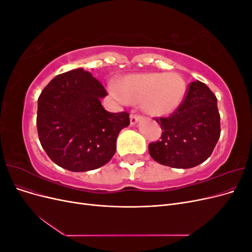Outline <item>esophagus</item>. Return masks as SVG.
<instances>
[{
    "label": "esophagus",
    "instance_id": "esophagus-1",
    "mask_svg": "<svg viewBox=\"0 0 252 252\" xmlns=\"http://www.w3.org/2000/svg\"><path fill=\"white\" fill-rule=\"evenodd\" d=\"M140 120H142V117H141V116H139V114L132 113L131 116H130V124H131V125H135Z\"/></svg>",
    "mask_w": 252,
    "mask_h": 252
}]
</instances>
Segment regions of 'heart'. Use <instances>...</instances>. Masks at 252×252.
Instances as JSON below:
<instances>
[{
    "instance_id": "obj_1",
    "label": "heart",
    "mask_w": 252,
    "mask_h": 252,
    "mask_svg": "<svg viewBox=\"0 0 252 252\" xmlns=\"http://www.w3.org/2000/svg\"><path fill=\"white\" fill-rule=\"evenodd\" d=\"M112 94L132 103H141L151 116H166L178 109L186 94V83L178 72H143L127 74Z\"/></svg>"
}]
</instances>
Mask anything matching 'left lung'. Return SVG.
Returning <instances> with one entry per match:
<instances>
[{"label": "left lung", "mask_w": 252, "mask_h": 252, "mask_svg": "<svg viewBox=\"0 0 252 252\" xmlns=\"http://www.w3.org/2000/svg\"><path fill=\"white\" fill-rule=\"evenodd\" d=\"M218 100L206 84H190L187 94L169 117L156 118L161 141L149 144L150 157L172 168H192L205 162L220 139Z\"/></svg>", "instance_id": "obj_1"}]
</instances>
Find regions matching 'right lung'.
<instances>
[{
	"mask_svg": "<svg viewBox=\"0 0 252 252\" xmlns=\"http://www.w3.org/2000/svg\"><path fill=\"white\" fill-rule=\"evenodd\" d=\"M107 91L82 68L52 79L37 100L36 127L47 156L62 168L81 172L107 164L117 138L130 123L128 112L105 110Z\"/></svg>",
	"mask_w": 252,
	"mask_h": 252,
	"instance_id": "right-lung-1",
	"label": "right lung"
}]
</instances>
